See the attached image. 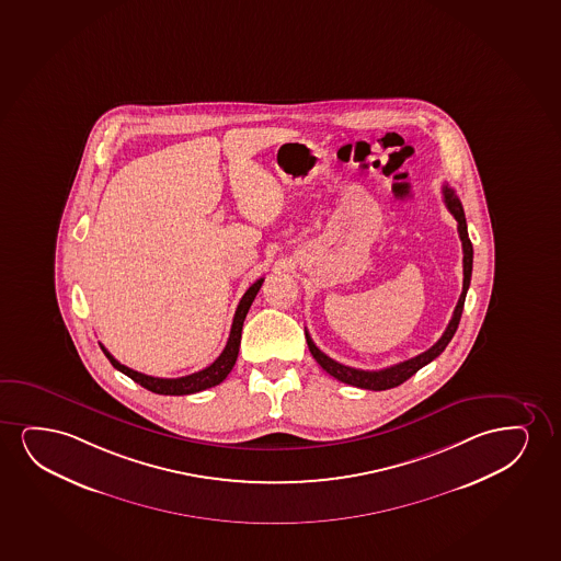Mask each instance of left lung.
Wrapping results in <instances>:
<instances>
[{
  "label": "left lung",
  "mask_w": 561,
  "mask_h": 561,
  "mask_svg": "<svg viewBox=\"0 0 561 561\" xmlns=\"http://www.w3.org/2000/svg\"><path fill=\"white\" fill-rule=\"evenodd\" d=\"M444 199L447 209L451 211L453 217L457 220V225H459L457 228H459L460 241H462V253H465V256H462V268H465L462 270V272H465L462 293H460L459 302L455 306V312H453L451 321H449V325L445 329L444 335H442V339H439L432 348L422 352L419 356L411 357L408 362H401V364L392 365V367H386V369H380V371H364V369H354V367H348V365L339 364L333 357L323 354V352L313 344L312 339L308 335V331H306V342H308L310 354H312L313 359L321 365V369L328 371L331 377H335L336 380L346 382V385L364 388V390H375V392L388 390V388H396V386H400L401 382H405L409 377H413L424 365H428L432 359H436V357L444 352L445 346L451 342L455 331L459 328L460 316H462V308H465L466 291H468V287H470L473 249L472 241L468 238L465 209H462V205H460L459 197H457V194H455L451 188L445 186Z\"/></svg>",
  "instance_id": "left-lung-1"
}]
</instances>
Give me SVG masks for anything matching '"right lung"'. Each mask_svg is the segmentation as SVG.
<instances>
[{
    "label": "right lung",
    "instance_id": "obj_1",
    "mask_svg": "<svg viewBox=\"0 0 561 561\" xmlns=\"http://www.w3.org/2000/svg\"><path fill=\"white\" fill-rule=\"evenodd\" d=\"M262 282H264V277L256 279L255 284L251 285L248 291H245V295L241 297L238 310H236V316H233L230 336H228V342H226L222 354H220L209 367L202 369V371L192 373V375L179 377V379H160V377H150V375H145V373L133 371L129 367H125V365L119 364L116 357L112 356L108 350L104 348L101 344L102 352H104V356L108 357L110 364L114 365L117 371L124 373L129 379L139 382L142 388L153 393H163V396H188V393L202 392V390H207V388H211V386L220 385V382L228 377V373L232 371L233 364H236V359H238L243 321H245L249 308H251L253 300H255L256 293L261 289Z\"/></svg>",
    "mask_w": 561,
    "mask_h": 561
}]
</instances>
